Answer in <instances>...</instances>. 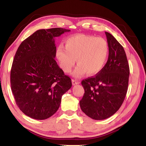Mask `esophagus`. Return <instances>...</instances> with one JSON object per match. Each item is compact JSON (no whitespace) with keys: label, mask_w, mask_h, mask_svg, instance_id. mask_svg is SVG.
Instances as JSON below:
<instances>
[{"label":"esophagus","mask_w":146,"mask_h":146,"mask_svg":"<svg viewBox=\"0 0 146 146\" xmlns=\"http://www.w3.org/2000/svg\"><path fill=\"white\" fill-rule=\"evenodd\" d=\"M72 85H76V84H79V82L78 81H77V80L72 79Z\"/></svg>","instance_id":"1"}]
</instances>
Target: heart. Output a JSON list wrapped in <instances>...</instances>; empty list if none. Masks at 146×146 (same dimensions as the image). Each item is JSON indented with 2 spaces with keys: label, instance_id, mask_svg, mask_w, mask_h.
Here are the masks:
<instances>
[{
  "label": "heart",
  "instance_id": "1",
  "mask_svg": "<svg viewBox=\"0 0 146 146\" xmlns=\"http://www.w3.org/2000/svg\"><path fill=\"white\" fill-rule=\"evenodd\" d=\"M109 54V45L105 38L77 34L67 38L65 48L60 45L56 50V56L61 69L69 72L76 60L78 64L72 72L76 78L86 72L96 74L105 66Z\"/></svg>",
  "mask_w": 146,
  "mask_h": 146
}]
</instances>
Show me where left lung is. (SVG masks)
I'll return each mask as SVG.
<instances>
[{
	"instance_id": "1",
	"label": "left lung",
	"mask_w": 146,
	"mask_h": 146,
	"mask_svg": "<svg viewBox=\"0 0 146 146\" xmlns=\"http://www.w3.org/2000/svg\"><path fill=\"white\" fill-rule=\"evenodd\" d=\"M109 45L108 58L94 77L83 80L84 94L80 101L82 111L94 120L106 119L114 115L125 98L129 78V65L123 46L105 32Z\"/></svg>"
}]
</instances>
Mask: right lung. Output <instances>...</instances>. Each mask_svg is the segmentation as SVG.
Segmentation results:
<instances>
[{
    "label": "right lung",
    "instance_id": "right-lung-1",
    "mask_svg": "<svg viewBox=\"0 0 146 146\" xmlns=\"http://www.w3.org/2000/svg\"><path fill=\"white\" fill-rule=\"evenodd\" d=\"M70 29H39L21 43L11 70V90L16 103L25 115L45 120L55 113L62 96L72 87L55 60V37Z\"/></svg>",
    "mask_w": 146,
    "mask_h": 146
}]
</instances>
